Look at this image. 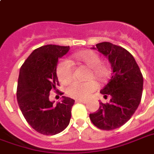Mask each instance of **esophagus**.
<instances>
[{
  "label": "esophagus",
  "mask_w": 154,
  "mask_h": 154,
  "mask_svg": "<svg viewBox=\"0 0 154 154\" xmlns=\"http://www.w3.org/2000/svg\"><path fill=\"white\" fill-rule=\"evenodd\" d=\"M76 102L79 103H84V104L88 103V101H86V100H82V99H77L76 100Z\"/></svg>",
  "instance_id": "1"
}]
</instances>
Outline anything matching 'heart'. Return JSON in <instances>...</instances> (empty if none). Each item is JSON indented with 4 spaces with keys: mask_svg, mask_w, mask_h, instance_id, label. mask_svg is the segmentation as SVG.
Wrapping results in <instances>:
<instances>
[{
    "mask_svg": "<svg viewBox=\"0 0 154 154\" xmlns=\"http://www.w3.org/2000/svg\"><path fill=\"white\" fill-rule=\"evenodd\" d=\"M73 58L77 62L83 63L90 69L88 79H94L98 82H102L107 77V70L101 65L99 56L92 51H80L73 56ZM73 69L72 63L63 59L57 66V75L59 82L62 85L67 84L72 78ZM97 89V83L94 81H88L87 82H73L66 88L67 95L77 99H85L92 95Z\"/></svg>",
    "mask_w": 154,
    "mask_h": 154,
    "instance_id": "obj_1",
    "label": "heart"
}]
</instances>
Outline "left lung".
I'll use <instances>...</instances> for the list:
<instances>
[{"label": "left lung", "instance_id": "8db88e82", "mask_svg": "<svg viewBox=\"0 0 154 154\" xmlns=\"http://www.w3.org/2000/svg\"><path fill=\"white\" fill-rule=\"evenodd\" d=\"M107 57L112 73L107 84L100 91L110 103L99 102V109L89 115L94 125L100 129L112 130L129 120L141 102L143 77L132 54L121 47L101 42L91 47Z\"/></svg>", "mask_w": 154, "mask_h": 154}]
</instances>
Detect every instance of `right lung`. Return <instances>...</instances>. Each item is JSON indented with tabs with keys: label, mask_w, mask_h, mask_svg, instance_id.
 Wrapping results in <instances>:
<instances>
[{
	"label": "right lung",
	"mask_w": 154,
	"mask_h": 154,
	"mask_svg": "<svg viewBox=\"0 0 154 154\" xmlns=\"http://www.w3.org/2000/svg\"><path fill=\"white\" fill-rule=\"evenodd\" d=\"M69 47L46 45L32 51L21 66L17 83L18 105L32 128L44 135H55L68 126L75 101L62 97L55 104L49 100L51 90L58 85V60ZM60 94H62L60 92Z\"/></svg>",
	"instance_id": "1"
}]
</instances>
